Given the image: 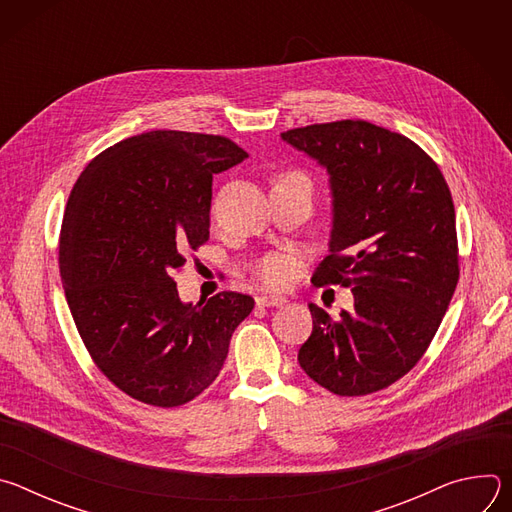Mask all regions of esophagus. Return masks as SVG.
I'll return each instance as SVG.
<instances>
[{
	"mask_svg": "<svg viewBox=\"0 0 512 512\" xmlns=\"http://www.w3.org/2000/svg\"><path fill=\"white\" fill-rule=\"evenodd\" d=\"M287 300L283 296H259L257 306H283Z\"/></svg>",
	"mask_w": 512,
	"mask_h": 512,
	"instance_id": "obj_1",
	"label": "esophagus"
}]
</instances>
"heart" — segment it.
<instances>
[{"label": "heart", "mask_w": 512, "mask_h": 512, "mask_svg": "<svg viewBox=\"0 0 512 512\" xmlns=\"http://www.w3.org/2000/svg\"><path fill=\"white\" fill-rule=\"evenodd\" d=\"M296 271V259L289 255H267L255 265V277L265 287H283Z\"/></svg>", "instance_id": "obj_1"}]
</instances>
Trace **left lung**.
I'll use <instances>...</instances> for the list:
<instances>
[{"mask_svg": "<svg viewBox=\"0 0 512 512\" xmlns=\"http://www.w3.org/2000/svg\"><path fill=\"white\" fill-rule=\"evenodd\" d=\"M281 139L328 172L330 255L314 281L352 287L340 318L310 304L306 375L340 397L407 375L442 324L458 283L456 212L435 162L405 135L369 121L289 129Z\"/></svg>", "mask_w": 512, "mask_h": 512, "instance_id": "left-lung-1", "label": "left lung"}]
</instances>
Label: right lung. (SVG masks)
Segmentation results:
<instances>
[{
  "label": "right lung",
  "instance_id": "add662e5",
  "mask_svg": "<svg viewBox=\"0 0 512 512\" xmlns=\"http://www.w3.org/2000/svg\"><path fill=\"white\" fill-rule=\"evenodd\" d=\"M245 158L221 135L148 131L99 154L68 196L58 263L70 314L103 375L141 403L200 395L255 306L237 291L186 304L172 279L208 241L212 176Z\"/></svg>",
  "mask_w": 512,
  "mask_h": 512
}]
</instances>
